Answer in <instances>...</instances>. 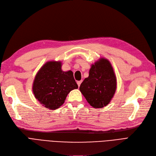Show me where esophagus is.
<instances>
[{"mask_svg":"<svg viewBox=\"0 0 156 156\" xmlns=\"http://www.w3.org/2000/svg\"><path fill=\"white\" fill-rule=\"evenodd\" d=\"M81 83H82V80H79V81H77V85H78L79 87L80 86V84H81Z\"/></svg>","mask_w":156,"mask_h":156,"instance_id":"34e87169","label":"esophagus"}]
</instances>
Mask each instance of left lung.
Instances as JSON below:
<instances>
[{
  "label": "left lung",
  "mask_w": 156,
  "mask_h": 156,
  "mask_svg": "<svg viewBox=\"0 0 156 156\" xmlns=\"http://www.w3.org/2000/svg\"><path fill=\"white\" fill-rule=\"evenodd\" d=\"M116 89V77L109 60L101 58L91 65L88 77L79 90L93 108H102L110 102Z\"/></svg>",
  "instance_id": "1"
}]
</instances>
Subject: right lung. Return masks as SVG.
Listing matches in <instances>:
<instances>
[{
	"label": "right lung",
	"mask_w": 156,
	"mask_h": 156,
	"mask_svg": "<svg viewBox=\"0 0 156 156\" xmlns=\"http://www.w3.org/2000/svg\"><path fill=\"white\" fill-rule=\"evenodd\" d=\"M61 61H48L36 73L33 91L34 97L43 106L56 109L63 104L72 90L78 88L71 70H61Z\"/></svg>",
	"instance_id": "right-lung-1"
}]
</instances>
